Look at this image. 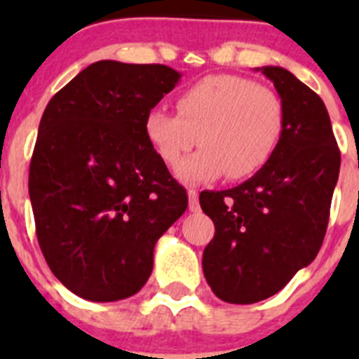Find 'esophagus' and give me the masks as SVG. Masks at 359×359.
I'll return each instance as SVG.
<instances>
[{
  "instance_id": "1",
  "label": "esophagus",
  "mask_w": 359,
  "mask_h": 359,
  "mask_svg": "<svg viewBox=\"0 0 359 359\" xmlns=\"http://www.w3.org/2000/svg\"><path fill=\"white\" fill-rule=\"evenodd\" d=\"M189 208L190 212H199V192L196 189H189Z\"/></svg>"
}]
</instances>
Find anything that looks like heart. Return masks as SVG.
<instances>
[{
	"label": "heart",
	"instance_id": "heart-1",
	"mask_svg": "<svg viewBox=\"0 0 359 359\" xmlns=\"http://www.w3.org/2000/svg\"><path fill=\"white\" fill-rule=\"evenodd\" d=\"M177 113L154 107L144 122L145 136L167 165L198 142L192 156L177 165L185 183H207L226 174L246 180L273 160L287 126L286 104L264 84L241 75H208L176 100Z\"/></svg>",
	"mask_w": 359,
	"mask_h": 359
}]
</instances>
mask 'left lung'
I'll list each match as a JSON object with an SVG mask.
<instances>
[{
  "mask_svg": "<svg viewBox=\"0 0 359 359\" xmlns=\"http://www.w3.org/2000/svg\"><path fill=\"white\" fill-rule=\"evenodd\" d=\"M261 72L287 111L277 154L241 185L199 194L215 226L203 252V273L228 304L264 300L315 261L340 174V149L322 98L280 66Z\"/></svg>",
  "mask_w": 359,
  "mask_h": 359,
  "instance_id": "left-lung-1",
  "label": "left lung"
}]
</instances>
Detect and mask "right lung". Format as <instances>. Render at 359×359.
Masks as SVG:
<instances>
[{"mask_svg":"<svg viewBox=\"0 0 359 359\" xmlns=\"http://www.w3.org/2000/svg\"><path fill=\"white\" fill-rule=\"evenodd\" d=\"M180 77L163 65L98 61L44 109L28 192L41 252L77 297L115 302L138 293L154 244L187 210V190L144 129Z\"/></svg>","mask_w":359,"mask_h":359,"instance_id":"add662e5","label":"right lung"}]
</instances>
